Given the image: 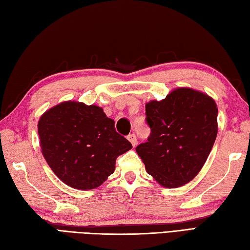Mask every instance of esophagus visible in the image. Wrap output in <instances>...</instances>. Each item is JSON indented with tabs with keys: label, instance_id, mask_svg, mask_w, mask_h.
Segmentation results:
<instances>
[{
	"label": "esophagus",
	"instance_id": "1",
	"mask_svg": "<svg viewBox=\"0 0 250 250\" xmlns=\"http://www.w3.org/2000/svg\"><path fill=\"white\" fill-rule=\"evenodd\" d=\"M128 140H129V142H130L131 144H132V146H133V147H135V146H136V144H137V140H136V136H135V134H130V135H128Z\"/></svg>",
	"mask_w": 250,
	"mask_h": 250
}]
</instances>
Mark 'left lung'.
Listing matches in <instances>:
<instances>
[{"label":"left lung","mask_w":250,"mask_h":250,"mask_svg":"<svg viewBox=\"0 0 250 250\" xmlns=\"http://www.w3.org/2000/svg\"><path fill=\"white\" fill-rule=\"evenodd\" d=\"M218 108L209 95L177 88L146 104L150 135L135 149L147 173L166 188L191 182L207 160L218 132Z\"/></svg>","instance_id":"obj_1"}]
</instances>
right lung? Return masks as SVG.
Here are the masks:
<instances>
[{"label":"right lung","instance_id":"obj_1","mask_svg":"<svg viewBox=\"0 0 250 250\" xmlns=\"http://www.w3.org/2000/svg\"><path fill=\"white\" fill-rule=\"evenodd\" d=\"M37 128L46 162L74 189L99 187L114 173L117 157L132 148L97 105L62 102L42 115Z\"/></svg>","mask_w":250,"mask_h":250}]
</instances>
